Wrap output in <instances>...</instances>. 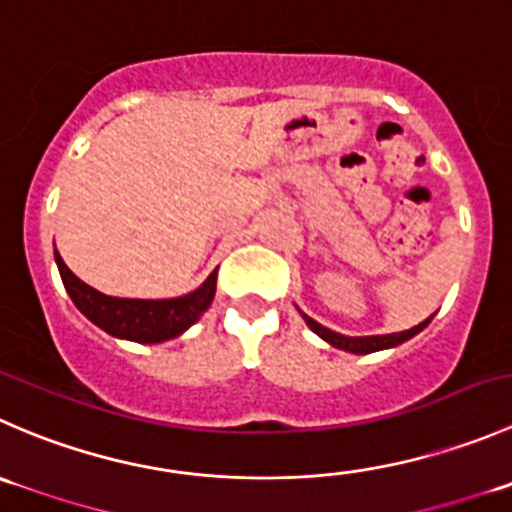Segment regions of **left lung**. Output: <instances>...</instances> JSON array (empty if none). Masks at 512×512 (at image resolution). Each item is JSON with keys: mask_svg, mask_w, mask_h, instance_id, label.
Listing matches in <instances>:
<instances>
[{"mask_svg": "<svg viewBox=\"0 0 512 512\" xmlns=\"http://www.w3.org/2000/svg\"><path fill=\"white\" fill-rule=\"evenodd\" d=\"M305 317V322L310 325L312 332H317V335L322 337V340H327L330 345L340 347V350H347V352H357V355H367V352H375V350H385V347H395L400 345V342L410 340L413 335H418L423 327H428L430 317L425 322H420V325L410 327V330L405 332H393V335H370V337H345L340 335V332H332L327 330V327H322L320 322H315L312 317L302 315Z\"/></svg>", "mask_w": 512, "mask_h": 512, "instance_id": "obj_1", "label": "left lung"}]
</instances>
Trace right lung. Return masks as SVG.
I'll list each match as a JSON object with an SVG mask.
<instances>
[{"label": "right lung", "mask_w": 512, "mask_h": 512, "mask_svg": "<svg viewBox=\"0 0 512 512\" xmlns=\"http://www.w3.org/2000/svg\"><path fill=\"white\" fill-rule=\"evenodd\" d=\"M59 275H62L64 287L74 305L79 307L82 315L104 332L114 337L135 342H162L172 340L187 327L200 320L202 312L210 307L217 287V270L197 287L195 292L175 300H130V297H109L99 290L89 287L87 282L79 280L59 252H54Z\"/></svg>", "instance_id": "obj_1"}]
</instances>
